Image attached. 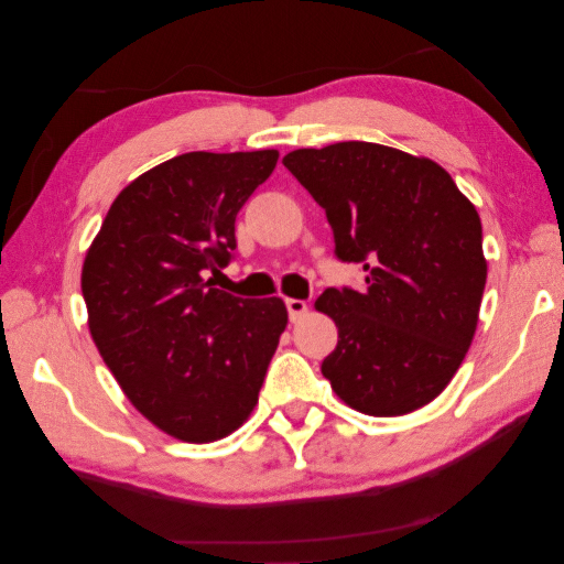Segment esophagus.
<instances>
[{
	"label": "esophagus",
	"mask_w": 564,
	"mask_h": 564,
	"mask_svg": "<svg viewBox=\"0 0 564 564\" xmlns=\"http://www.w3.org/2000/svg\"><path fill=\"white\" fill-rule=\"evenodd\" d=\"M307 302L304 300H288V312H290V319L292 322H300L304 314H307Z\"/></svg>",
	"instance_id": "1"
}]
</instances>
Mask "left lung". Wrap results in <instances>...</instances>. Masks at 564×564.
Segmentation results:
<instances>
[{"mask_svg":"<svg viewBox=\"0 0 564 564\" xmlns=\"http://www.w3.org/2000/svg\"><path fill=\"white\" fill-rule=\"evenodd\" d=\"M364 262L367 290H327L314 307L339 341L322 373L367 416H403L448 387L478 327L488 262L476 205L448 171L399 148L347 141L282 158Z\"/></svg>","mask_w":564,"mask_h":564,"instance_id":"8db88e82","label":"left lung"}]
</instances>
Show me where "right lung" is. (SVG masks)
I'll return each mask as SVG.
<instances>
[{"instance_id": "right-lung-1", "label": "right lung", "mask_w": 564, "mask_h": 564, "mask_svg": "<svg viewBox=\"0 0 564 564\" xmlns=\"http://www.w3.org/2000/svg\"><path fill=\"white\" fill-rule=\"evenodd\" d=\"M276 151L183 153L128 183L88 247V332L138 413L167 436L213 443L257 406L288 327L280 297L213 288L235 250V217Z\"/></svg>"}]
</instances>
